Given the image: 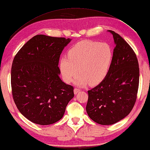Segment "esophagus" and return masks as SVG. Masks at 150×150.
I'll return each instance as SVG.
<instances>
[{
	"label": "esophagus",
	"mask_w": 150,
	"mask_h": 150,
	"mask_svg": "<svg viewBox=\"0 0 150 150\" xmlns=\"http://www.w3.org/2000/svg\"><path fill=\"white\" fill-rule=\"evenodd\" d=\"M80 90H81L79 89V88H74V92L75 94H78V93L80 91Z\"/></svg>",
	"instance_id": "1"
}]
</instances>
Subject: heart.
<instances>
[{
  "instance_id": "b5f03b06",
  "label": "heart",
  "mask_w": 150,
  "mask_h": 150,
  "mask_svg": "<svg viewBox=\"0 0 150 150\" xmlns=\"http://www.w3.org/2000/svg\"><path fill=\"white\" fill-rule=\"evenodd\" d=\"M113 59L112 49L108 44L83 40L73 46L68 52V58L62 57L59 68L66 83L75 80L79 86L97 85L102 82L109 72Z\"/></svg>"
}]
</instances>
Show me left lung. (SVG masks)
I'll return each mask as SVG.
<instances>
[{"label": "left lung", "mask_w": 150, "mask_h": 150, "mask_svg": "<svg viewBox=\"0 0 150 150\" xmlns=\"http://www.w3.org/2000/svg\"><path fill=\"white\" fill-rule=\"evenodd\" d=\"M112 34L116 46L105 79L88 90L87 114L101 125H112L127 116L136 103L139 86L138 61L133 49L118 34Z\"/></svg>", "instance_id": "obj_1"}]
</instances>
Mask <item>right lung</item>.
I'll return each mask as SVG.
<instances>
[{"mask_svg": "<svg viewBox=\"0 0 150 150\" xmlns=\"http://www.w3.org/2000/svg\"><path fill=\"white\" fill-rule=\"evenodd\" d=\"M71 41L38 34L14 56L11 68L12 94L17 108L30 122L50 125L64 114L74 96V87L62 82L59 59Z\"/></svg>", "mask_w": 150, "mask_h": 150, "instance_id": "right-lung-1", "label": "right lung"}]
</instances>
